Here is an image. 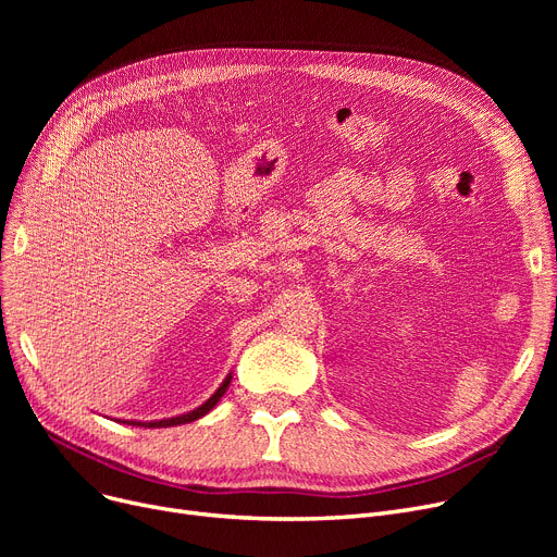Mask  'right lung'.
Masks as SVG:
<instances>
[{
  "instance_id": "right-lung-1",
  "label": "right lung",
  "mask_w": 557,
  "mask_h": 557,
  "mask_svg": "<svg viewBox=\"0 0 557 557\" xmlns=\"http://www.w3.org/2000/svg\"><path fill=\"white\" fill-rule=\"evenodd\" d=\"M230 374L225 376V382L219 386V391L205 401L202 406H198V408H194L191 413H185V416H178V418H169V420H156V422H135V420H124V424H133V426H146V429H160V426H178V424H187V422H194V420H198V418H202L205 413H210L212 408L219 404V399L225 395V391H227V386H230ZM122 422V420H120Z\"/></svg>"
}]
</instances>
